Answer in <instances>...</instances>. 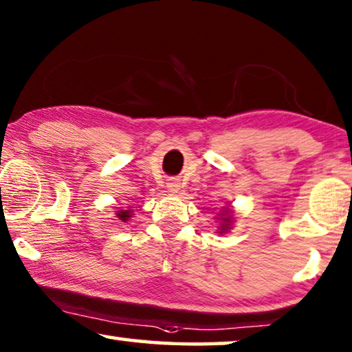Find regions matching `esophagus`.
<instances>
[{
  "label": "esophagus",
  "instance_id": "esophagus-1",
  "mask_svg": "<svg viewBox=\"0 0 352 352\" xmlns=\"http://www.w3.org/2000/svg\"><path fill=\"white\" fill-rule=\"evenodd\" d=\"M168 188H170V192H177L179 190V184L176 181H170L168 182Z\"/></svg>",
  "mask_w": 352,
  "mask_h": 352
}]
</instances>
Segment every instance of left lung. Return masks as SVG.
I'll use <instances>...</instances> for the list:
<instances>
[{
	"mask_svg": "<svg viewBox=\"0 0 352 352\" xmlns=\"http://www.w3.org/2000/svg\"><path fill=\"white\" fill-rule=\"evenodd\" d=\"M221 222L222 223H221V227H219V233H226V232L230 230V227H232V211L230 210L223 211L222 217H221Z\"/></svg>",
	"mask_w": 352,
	"mask_h": 352,
	"instance_id": "obj_1",
	"label": "left lung"
}]
</instances>
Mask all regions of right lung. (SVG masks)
<instances>
[{"label":"right lung","mask_w":352,"mask_h":352,"mask_svg":"<svg viewBox=\"0 0 352 352\" xmlns=\"http://www.w3.org/2000/svg\"><path fill=\"white\" fill-rule=\"evenodd\" d=\"M117 217H119L122 222H126L131 216H130V211L126 210V211H117Z\"/></svg>","instance_id":"obj_1"}]
</instances>
